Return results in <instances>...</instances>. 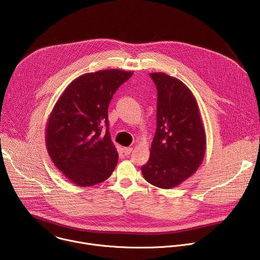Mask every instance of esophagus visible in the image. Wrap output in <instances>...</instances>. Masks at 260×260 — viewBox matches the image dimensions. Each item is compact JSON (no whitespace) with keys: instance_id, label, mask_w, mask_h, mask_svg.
<instances>
[{"instance_id":"1","label":"esophagus","mask_w":260,"mask_h":260,"mask_svg":"<svg viewBox=\"0 0 260 260\" xmlns=\"http://www.w3.org/2000/svg\"><path fill=\"white\" fill-rule=\"evenodd\" d=\"M122 150H123L124 155H129L131 152L133 151V148H132V147H123Z\"/></svg>"}]
</instances>
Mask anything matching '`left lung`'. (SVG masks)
<instances>
[{
	"label": "left lung",
	"instance_id": "left-lung-1",
	"mask_svg": "<svg viewBox=\"0 0 260 260\" xmlns=\"http://www.w3.org/2000/svg\"><path fill=\"white\" fill-rule=\"evenodd\" d=\"M157 88L156 132L145 180L162 189L174 188L191 177L206 152V132L191 90L166 73H150Z\"/></svg>",
	"mask_w": 260,
	"mask_h": 260
}]
</instances>
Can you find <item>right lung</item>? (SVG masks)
Segmentation results:
<instances>
[{"mask_svg":"<svg viewBox=\"0 0 260 260\" xmlns=\"http://www.w3.org/2000/svg\"><path fill=\"white\" fill-rule=\"evenodd\" d=\"M133 74L117 69L83 74L66 87L51 111L45 131L48 154L61 174L78 186L107 180L117 165L108 107ZM104 125L107 126L105 134L101 133Z\"/></svg>","mask_w":260,"mask_h":260,"instance_id":"right-lung-1","label":"right lung"}]
</instances>
